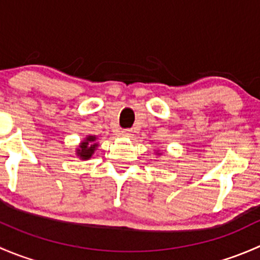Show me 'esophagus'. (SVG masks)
Instances as JSON below:
<instances>
[{
    "label": "esophagus",
    "instance_id": "obj_1",
    "mask_svg": "<svg viewBox=\"0 0 260 260\" xmlns=\"http://www.w3.org/2000/svg\"><path fill=\"white\" fill-rule=\"evenodd\" d=\"M120 136H122V137H131V136H132V131H131V129H123L122 132H120Z\"/></svg>",
    "mask_w": 260,
    "mask_h": 260
}]
</instances>
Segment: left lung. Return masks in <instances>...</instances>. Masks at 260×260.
I'll return each instance as SVG.
<instances>
[{
  "label": "left lung",
  "instance_id": "1",
  "mask_svg": "<svg viewBox=\"0 0 260 260\" xmlns=\"http://www.w3.org/2000/svg\"><path fill=\"white\" fill-rule=\"evenodd\" d=\"M157 154H161V153H157Z\"/></svg>",
  "mask_w": 260,
  "mask_h": 260
}]
</instances>
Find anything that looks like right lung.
<instances>
[{"instance_id": "obj_1", "label": "right lung", "mask_w": 260, "mask_h": 260, "mask_svg": "<svg viewBox=\"0 0 260 260\" xmlns=\"http://www.w3.org/2000/svg\"><path fill=\"white\" fill-rule=\"evenodd\" d=\"M96 137L95 136H88L86 138H84V141H81V143L77 149V156L80 159H89L93 156L94 151L98 147V143H95Z\"/></svg>"}]
</instances>
